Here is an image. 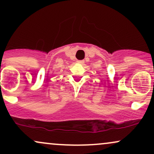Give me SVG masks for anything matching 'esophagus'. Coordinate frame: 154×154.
<instances>
[{
  "instance_id": "34e87169",
  "label": "esophagus",
  "mask_w": 154,
  "mask_h": 154,
  "mask_svg": "<svg viewBox=\"0 0 154 154\" xmlns=\"http://www.w3.org/2000/svg\"><path fill=\"white\" fill-rule=\"evenodd\" d=\"M77 63H84V60H78V61H77Z\"/></svg>"
}]
</instances>
